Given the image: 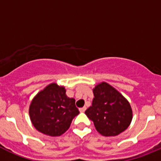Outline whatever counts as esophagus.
Returning <instances> with one entry per match:
<instances>
[{"mask_svg":"<svg viewBox=\"0 0 161 161\" xmlns=\"http://www.w3.org/2000/svg\"><path fill=\"white\" fill-rule=\"evenodd\" d=\"M85 109H86V107H85V106H84V107H82V108H80V112L83 113V112L85 111Z\"/></svg>","mask_w":161,"mask_h":161,"instance_id":"34e87169","label":"esophagus"}]
</instances>
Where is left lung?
<instances>
[{"label": "left lung", "instance_id": "1", "mask_svg": "<svg viewBox=\"0 0 161 161\" xmlns=\"http://www.w3.org/2000/svg\"><path fill=\"white\" fill-rule=\"evenodd\" d=\"M93 92L92 106L85 113L96 130L104 136H115L124 131L132 120L130 103L106 82L97 85Z\"/></svg>", "mask_w": 161, "mask_h": 161}]
</instances>
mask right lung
I'll use <instances>...</instances> for the list:
<instances>
[{
    "mask_svg": "<svg viewBox=\"0 0 161 161\" xmlns=\"http://www.w3.org/2000/svg\"><path fill=\"white\" fill-rule=\"evenodd\" d=\"M64 87L53 83L40 91L31 102L29 114L35 128L50 136L63 135L79 114L75 99L65 94Z\"/></svg>",
    "mask_w": 161,
    "mask_h": 161,
    "instance_id": "obj_1",
    "label": "right lung"
}]
</instances>
